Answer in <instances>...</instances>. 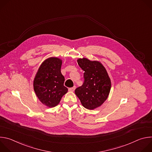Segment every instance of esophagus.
Here are the masks:
<instances>
[{
	"mask_svg": "<svg viewBox=\"0 0 152 152\" xmlns=\"http://www.w3.org/2000/svg\"><path fill=\"white\" fill-rule=\"evenodd\" d=\"M75 89H76V86H74L73 87L70 88L69 89V91H72V92H73V91H74L75 90Z\"/></svg>",
	"mask_w": 152,
	"mask_h": 152,
	"instance_id": "34e87169",
	"label": "esophagus"
}]
</instances>
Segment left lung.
<instances>
[{
    "instance_id": "left-lung-1",
    "label": "left lung",
    "mask_w": 152,
    "mask_h": 152,
    "mask_svg": "<svg viewBox=\"0 0 152 152\" xmlns=\"http://www.w3.org/2000/svg\"><path fill=\"white\" fill-rule=\"evenodd\" d=\"M79 67L84 71L83 85L75 90V94L82 106L88 110L100 106L109 96L111 79L101 62L87 58L77 60Z\"/></svg>"
}]
</instances>
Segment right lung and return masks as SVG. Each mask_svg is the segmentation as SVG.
I'll return each mask as SVG.
<instances>
[{"instance_id": "add662e5", "label": "right lung", "mask_w": 152, "mask_h": 152, "mask_svg": "<svg viewBox=\"0 0 152 152\" xmlns=\"http://www.w3.org/2000/svg\"><path fill=\"white\" fill-rule=\"evenodd\" d=\"M62 60L50 57L41 64L34 80V90L40 102L49 107L58 105L68 89L61 72Z\"/></svg>"}]
</instances>
